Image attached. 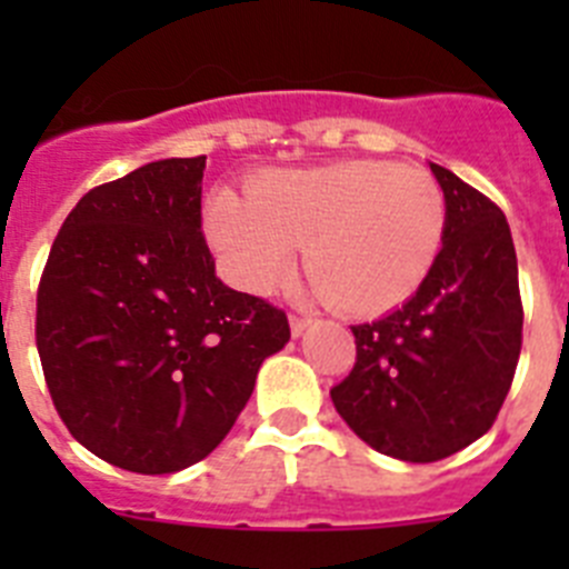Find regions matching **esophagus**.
<instances>
[{"label":"esophagus","mask_w":569,"mask_h":569,"mask_svg":"<svg viewBox=\"0 0 569 569\" xmlns=\"http://www.w3.org/2000/svg\"><path fill=\"white\" fill-rule=\"evenodd\" d=\"M308 328H310V319H308V316H296V313L290 316V333L301 336Z\"/></svg>","instance_id":"34e87169"}]
</instances>
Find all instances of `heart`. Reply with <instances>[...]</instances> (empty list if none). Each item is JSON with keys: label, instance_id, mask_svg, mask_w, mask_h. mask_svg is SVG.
<instances>
[{"label": "heart", "instance_id": "heart-1", "mask_svg": "<svg viewBox=\"0 0 569 569\" xmlns=\"http://www.w3.org/2000/svg\"><path fill=\"white\" fill-rule=\"evenodd\" d=\"M445 224L433 176L379 159L270 170L248 184V199L216 190L204 210L210 248L236 288L270 293L305 244L321 299L350 316L410 299L433 268Z\"/></svg>", "mask_w": 569, "mask_h": 569}]
</instances>
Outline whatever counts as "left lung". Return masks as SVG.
Segmentation results:
<instances>
[{
	"mask_svg": "<svg viewBox=\"0 0 569 569\" xmlns=\"http://www.w3.org/2000/svg\"><path fill=\"white\" fill-rule=\"evenodd\" d=\"M445 190V244L410 299L353 325L356 365L330 390L361 441L401 461H439L487 433L521 353L519 261L499 204L430 164Z\"/></svg>",
	"mask_w": 569,
	"mask_h": 569,
	"instance_id": "1",
	"label": "left lung"
}]
</instances>
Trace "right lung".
<instances>
[{"instance_id":"add662e5","label":"right lung","mask_w":569,"mask_h":569,"mask_svg":"<svg viewBox=\"0 0 569 569\" xmlns=\"http://www.w3.org/2000/svg\"><path fill=\"white\" fill-rule=\"evenodd\" d=\"M204 156L162 159L79 199L37 293V350L59 419L108 465L184 470L222 445L284 310L216 279Z\"/></svg>"}]
</instances>
